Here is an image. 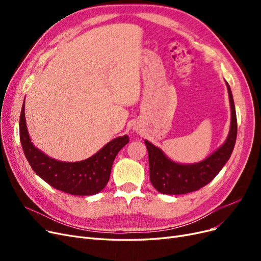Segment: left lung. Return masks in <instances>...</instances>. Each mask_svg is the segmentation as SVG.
<instances>
[{"instance_id":"1","label":"left lung","mask_w":261,"mask_h":261,"mask_svg":"<svg viewBox=\"0 0 261 261\" xmlns=\"http://www.w3.org/2000/svg\"><path fill=\"white\" fill-rule=\"evenodd\" d=\"M231 105V127L224 144L207 159L198 163L180 164L170 160L160 148L148 140L145 144L149 156L150 181L158 192L167 195H180L198 191L217 176L230 159L238 135V120L230 86L226 83Z\"/></svg>"}]
</instances>
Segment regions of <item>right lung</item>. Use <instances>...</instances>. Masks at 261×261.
I'll return each mask as SVG.
<instances>
[{
	"label": "right lung",
	"instance_id": "obj_1",
	"mask_svg": "<svg viewBox=\"0 0 261 261\" xmlns=\"http://www.w3.org/2000/svg\"><path fill=\"white\" fill-rule=\"evenodd\" d=\"M19 137L23 153L36 174L59 191L78 196L94 195L106 187L116 154L129 141L127 135L117 137L83 161L52 159L31 143L25 118V101L19 118Z\"/></svg>",
	"mask_w": 261,
	"mask_h": 261
}]
</instances>
